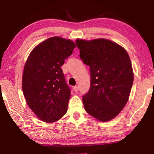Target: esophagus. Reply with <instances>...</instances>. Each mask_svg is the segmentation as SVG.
Returning a JSON list of instances; mask_svg holds the SVG:
<instances>
[{
	"label": "esophagus",
	"mask_w": 154,
	"mask_h": 154,
	"mask_svg": "<svg viewBox=\"0 0 154 154\" xmlns=\"http://www.w3.org/2000/svg\"><path fill=\"white\" fill-rule=\"evenodd\" d=\"M73 91H75V93L78 92V91H79V87H78L77 86H75V87H73Z\"/></svg>",
	"instance_id": "esophagus-1"
}]
</instances>
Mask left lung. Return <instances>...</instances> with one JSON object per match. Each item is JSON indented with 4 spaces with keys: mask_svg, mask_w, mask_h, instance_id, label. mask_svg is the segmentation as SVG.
<instances>
[{
    "mask_svg": "<svg viewBox=\"0 0 154 154\" xmlns=\"http://www.w3.org/2000/svg\"><path fill=\"white\" fill-rule=\"evenodd\" d=\"M80 58L90 67L91 86L83 97L86 112L99 121L116 117L129 99L134 81L125 49L106 39L76 40Z\"/></svg>",
    "mask_w": 154,
    "mask_h": 154,
    "instance_id": "left-lung-1",
    "label": "left lung"
}]
</instances>
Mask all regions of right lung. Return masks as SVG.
Returning a JSON list of instances; mask_svg holds the SVG:
<instances>
[{
    "instance_id": "obj_1",
    "label": "right lung",
    "mask_w": 154,
    "mask_h": 154,
    "mask_svg": "<svg viewBox=\"0 0 154 154\" xmlns=\"http://www.w3.org/2000/svg\"><path fill=\"white\" fill-rule=\"evenodd\" d=\"M75 47L70 40L52 37L38 44L26 62L23 93L28 106L45 122H55L67 112L71 91L61 67Z\"/></svg>"
}]
</instances>
